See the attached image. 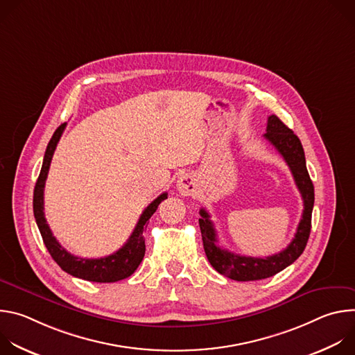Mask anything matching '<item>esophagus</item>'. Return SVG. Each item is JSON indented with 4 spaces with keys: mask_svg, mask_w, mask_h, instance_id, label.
I'll return each instance as SVG.
<instances>
[{
    "mask_svg": "<svg viewBox=\"0 0 355 355\" xmlns=\"http://www.w3.org/2000/svg\"><path fill=\"white\" fill-rule=\"evenodd\" d=\"M177 188L182 195H189L195 189V181L189 175H182L177 181Z\"/></svg>",
    "mask_w": 355,
    "mask_h": 355,
    "instance_id": "esophagus-1",
    "label": "esophagus"
}]
</instances>
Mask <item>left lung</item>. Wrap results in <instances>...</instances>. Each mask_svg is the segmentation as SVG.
Instances as JSON below:
<instances>
[{
    "label": "left lung",
    "mask_w": 355,
    "mask_h": 355,
    "mask_svg": "<svg viewBox=\"0 0 355 355\" xmlns=\"http://www.w3.org/2000/svg\"><path fill=\"white\" fill-rule=\"evenodd\" d=\"M264 137L277 148L278 153L288 164L303 199V214L295 237L285 250L266 259H257L234 254V252L222 248L218 244L216 230L211 216L202 208L199 211V227L202 233V241H204L205 254L211 266L219 274L234 281H257L278 274L291 266L295 260H297L303 250H305L311 234L315 188L306 168L305 151H303L302 143L297 136L275 115L268 116L267 133Z\"/></svg>",
    "instance_id": "left-lung-1"
}]
</instances>
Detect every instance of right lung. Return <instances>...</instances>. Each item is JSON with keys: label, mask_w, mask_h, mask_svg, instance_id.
<instances>
[{"label": "right lung", "mask_w": 355, "mask_h": 355, "mask_svg": "<svg viewBox=\"0 0 355 355\" xmlns=\"http://www.w3.org/2000/svg\"><path fill=\"white\" fill-rule=\"evenodd\" d=\"M64 128H66V123L60 125L56 129V132L53 133L52 139H50L46 147L42 170L33 191V215H35L39 232L42 234L43 243L47 251L50 252V256H52V259L59 264V267L73 277L91 281V282H116V281L125 279L136 271V268L139 267V264L144 257V251H146V244L143 237L144 226L151 218V215L156 212L157 207L162 204V200L167 198V192L157 196L143 211L130 237L118 251L114 252V254L103 259H80L70 254V252L66 248H63L60 243L56 240V237L53 236L52 230H50L46 222L44 212H43L44 182L47 178L50 162H52L56 146L63 135Z\"/></svg>", "instance_id": "1"}]
</instances>
